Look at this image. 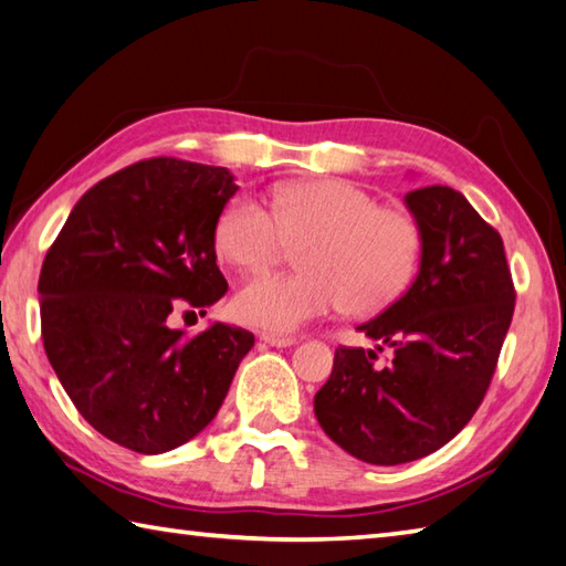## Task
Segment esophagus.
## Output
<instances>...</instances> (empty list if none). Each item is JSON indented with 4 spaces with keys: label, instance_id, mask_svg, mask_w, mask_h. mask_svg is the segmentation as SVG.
Instances as JSON below:
<instances>
[{
    "label": "esophagus",
    "instance_id": "obj_1",
    "mask_svg": "<svg viewBox=\"0 0 566 566\" xmlns=\"http://www.w3.org/2000/svg\"><path fill=\"white\" fill-rule=\"evenodd\" d=\"M264 343H270L274 348H290L296 343V336H276V334H262L260 336Z\"/></svg>",
    "mask_w": 566,
    "mask_h": 566
}]
</instances>
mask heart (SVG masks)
<instances>
[{"label": "heart", "mask_w": 566, "mask_h": 566, "mask_svg": "<svg viewBox=\"0 0 566 566\" xmlns=\"http://www.w3.org/2000/svg\"><path fill=\"white\" fill-rule=\"evenodd\" d=\"M296 248L292 274H264L240 286L232 312L242 324L290 334L346 306L382 312L412 284L422 260V228L407 210L380 206L343 179L280 186L270 213L235 196L216 220V248L242 272H264Z\"/></svg>", "instance_id": "b5f03b06"}]
</instances>
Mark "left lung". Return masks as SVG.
Listing matches in <instances>:
<instances>
[{
    "label": "left lung",
    "instance_id": "1",
    "mask_svg": "<svg viewBox=\"0 0 566 566\" xmlns=\"http://www.w3.org/2000/svg\"><path fill=\"white\" fill-rule=\"evenodd\" d=\"M405 201L424 238L419 274L358 326L395 356L380 365L375 350L338 346L314 397L326 434L375 467L429 457L471 422L515 312L501 232L449 186L415 188Z\"/></svg>",
    "mask_w": 566,
    "mask_h": 566
}]
</instances>
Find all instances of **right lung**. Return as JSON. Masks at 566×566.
Masks as SVG:
<instances>
[{
  "label": "right lung",
  "mask_w": 566,
  "mask_h": 566,
  "mask_svg": "<svg viewBox=\"0 0 566 566\" xmlns=\"http://www.w3.org/2000/svg\"><path fill=\"white\" fill-rule=\"evenodd\" d=\"M235 191L223 166L142 159L95 184L46 252L43 348L77 412L119 447L164 453L193 439L254 346L245 328L184 340L169 326L228 292L216 220Z\"/></svg>",
  "instance_id": "add662e5"
}]
</instances>
